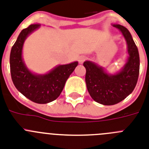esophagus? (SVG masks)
Segmentation results:
<instances>
[{
    "instance_id": "obj_1",
    "label": "esophagus",
    "mask_w": 149,
    "mask_h": 149,
    "mask_svg": "<svg viewBox=\"0 0 149 149\" xmlns=\"http://www.w3.org/2000/svg\"><path fill=\"white\" fill-rule=\"evenodd\" d=\"M86 59H87V57L84 56H80L79 58H78V61H79L80 64H82Z\"/></svg>"
}]
</instances>
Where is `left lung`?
Returning <instances> with one entry per match:
<instances>
[{
  "label": "left lung",
  "instance_id": "left-lung-1",
  "mask_svg": "<svg viewBox=\"0 0 149 149\" xmlns=\"http://www.w3.org/2000/svg\"><path fill=\"white\" fill-rule=\"evenodd\" d=\"M111 25L122 33L127 43L128 55L124 65L111 74L96 62H84L89 93L94 101L104 105H115L129 96L135 88L139 73V55L131 34L123 25Z\"/></svg>",
  "mask_w": 149,
  "mask_h": 149
}]
</instances>
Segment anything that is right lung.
<instances>
[{
  "label": "right lung",
  "mask_w": 149,
  "mask_h": 149,
  "mask_svg": "<svg viewBox=\"0 0 149 149\" xmlns=\"http://www.w3.org/2000/svg\"><path fill=\"white\" fill-rule=\"evenodd\" d=\"M40 26L39 24L31 25L20 32L11 49L10 65L11 77L16 88L34 102L46 104L59 97L78 62L58 65L45 74H37L29 70L22 57L24 43Z\"/></svg>",
  "instance_id": "right-lung-1"
}]
</instances>
